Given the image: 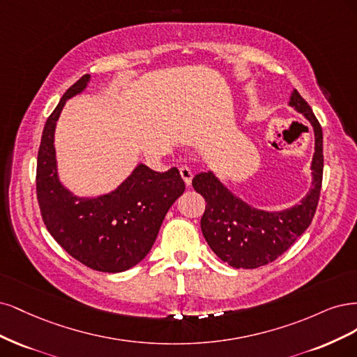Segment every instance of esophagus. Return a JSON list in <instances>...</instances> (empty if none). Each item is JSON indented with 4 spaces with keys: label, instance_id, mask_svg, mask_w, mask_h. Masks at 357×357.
I'll return each instance as SVG.
<instances>
[{
    "label": "esophagus",
    "instance_id": "34e87169",
    "mask_svg": "<svg viewBox=\"0 0 357 357\" xmlns=\"http://www.w3.org/2000/svg\"><path fill=\"white\" fill-rule=\"evenodd\" d=\"M179 174H181L183 182H185L187 185L190 187L191 185V181H192V172H191V169L187 167V166H181L179 167Z\"/></svg>",
    "mask_w": 357,
    "mask_h": 357
}]
</instances>
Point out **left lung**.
Returning <instances> with one entry per match:
<instances>
[{
    "instance_id": "8db88e82",
    "label": "left lung",
    "mask_w": 357,
    "mask_h": 357,
    "mask_svg": "<svg viewBox=\"0 0 357 357\" xmlns=\"http://www.w3.org/2000/svg\"><path fill=\"white\" fill-rule=\"evenodd\" d=\"M289 105L312 123L316 139L313 188L300 204L282 212L258 211L229 192L212 172L192 178V188L206 200L202 233L215 254L234 268H258L278 259L305 231L316 213L324 176V133L312 108L296 90Z\"/></svg>"
}]
</instances>
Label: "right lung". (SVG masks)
Instances as JSON below:
<instances>
[{
    "instance_id": "1",
    "label": "right lung",
    "mask_w": 357,
    "mask_h": 357,
    "mask_svg": "<svg viewBox=\"0 0 357 357\" xmlns=\"http://www.w3.org/2000/svg\"><path fill=\"white\" fill-rule=\"evenodd\" d=\"M86 74L75 82L45 121L37 158V199L45 228L86 267L120 273L151 250L170 206L185 190L179 170L154 172L139 165L121 185L96 199H78L57 178L54 128L66 99L83 91Z\"/></svg>"
}]
</instances>
